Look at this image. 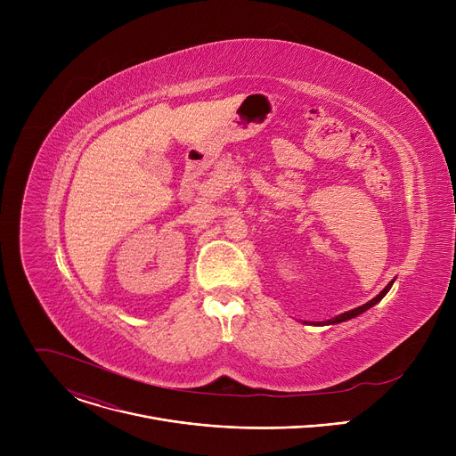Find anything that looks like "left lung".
Returning <instances> with one entry per match:
<instances>
[{
	"instance_id": "left-lung-1",
	"label": "left lung",
	"mask_w": 456,
	"mask_h": 456,
	"mask_svg": "<svg viewBox=\"0 0 456 456\" xmlns=\"http://www.w3.org/2000/svg\"><path fill=\"white\" fill-rule=\"evenodd\" d=\"M395 281V280H394ZM394 281H389L373 299H370L368 303H364L362 306H357V308H354V310H348V312H343V314H339V315H336V317H332V319H327V321H312V322H308V321H303L305 324H315V327H324V324H338V322H345V321H348V319H354V317H357V315H361L362 312H366L368 308H371L373 305H377L387 292H389V289H392V285H394Z\"/></svg>"
}]
</instances>
